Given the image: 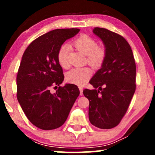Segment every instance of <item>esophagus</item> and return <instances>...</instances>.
Wrapping results in <instances>:
<instances>
[{
	"mask_svg": "<svg viewBox=\"0 0 155 155\" xmlns=\"http://www.w3.org/2000/svg\"><path fill=\"white\" fill-rule=\"evenodd\" d=\"M79 90H80V95L83 94V88H82V87L79 86Z\"/></svg>",
	"mask_w": 155,
	"mask_h": 155,
	"instance_id": "34e87169",
	"label": "esophagus"
}]
</instances>
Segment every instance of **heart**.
<instances>
[{
  "label": "heart",
  "instance_id": "heart-1",
  "mask_svg": "<svg viewBox=\"0 0 155 155\" xmlns=\"http://www.w3.org/2000/svg\"><path fill=\"white\" fill-rule=\"evenodd\" d=\"M73 45L77 49L87 56V61L94 68L100 67L106 57L105 48L98 46L96 41L86 35H82L75 39ZM71 50L70 46L65 44L61 46L58 52V61L61 67H69L68 54ZM92 75V71L89 68H73L68 72L66 80L70 83L83 85L87 82Z\"/></svg>",
  "mask_w": 155,
  "mask_h": 155
}]
</instances>
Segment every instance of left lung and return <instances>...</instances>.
<instances>
[{
  "instance_id": "8db88e82",
  "label": "left lung",
  "mask_w": 155,
  "mask_h": 155,
  "mask_svg": "<svg viewBox=\"0 0 155 155\" xmlns=\"http://www.w3.org/2000/svg\"><path fill=\"white\" fill-rule=\"evenodd\" d=\"M92 31L102 41L106 57L90 81L94 89H85L83 94L90 101L91 124L110 129L119 124L133 98L136 66L130 46L122 36L100 27Z\"/></svg>"
}]
</instances>
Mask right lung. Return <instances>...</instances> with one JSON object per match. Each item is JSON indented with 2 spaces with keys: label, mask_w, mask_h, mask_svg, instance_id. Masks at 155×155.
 <instances>
[{
  "label": "right lung",
  "mask_w": 155,
  "mask_h": 155,
  "mask_svg": "<svg viewBox=\"0 0 155 155\" xmlns=\"http://www.w3.org/2000/svg\"><path fill=\"white\" fill-rule=\"evenodd\" d=\"M79 31L76 28L51 31L34 40L22 56L17 76V97L29 121L42 130L62 126L80 94L73 84L50 92L51 87H58L64 80L57 57L59 48Z\"/></svg>",
  "instance_id": "1"
}]
</instances>
